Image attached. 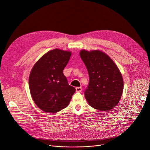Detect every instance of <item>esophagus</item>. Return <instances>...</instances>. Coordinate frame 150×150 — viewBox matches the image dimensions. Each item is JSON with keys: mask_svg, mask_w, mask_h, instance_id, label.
<instances>
[{"mask_svg": "<svg viewBox=\"0 0 150 150\" xmlns=\"http://www.w3.org/2000/svg\"><path fill=\"white\" fill-rule=\"evenodd\" d=\"M81 91H82V87H76V92H81Z\"/></svg>", "mask_w": 150, "mask_h": 150, "instance_id": "34e87169", "label": "esophagus"}]
</instances>
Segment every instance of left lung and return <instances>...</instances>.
Returning <instances> with one entry per match:
<instances>
[{"instance_id": "8db88e82", "label": "left lung", "mask_w": 150, "mask_h": 150, "mask_svg": "<svg viewBox=\"0 0 150 150\" xmlns=\"http://www.w3.org/2000/svg\"><path fill=\"white\" fill-rule=\"evenodd\" d=\"M81 58L89 75L85 97L92 108L109 111L118 104L123 93L122 74L112 59L100 50H82Z\"/></svg>"}]
</instances>
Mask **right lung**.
I'll return each mask as SVG.
<instances>
[{"label":"right lung","mask_w":150,"mask_h":150,"mask_svg":"<svg viewBox=\"0 0 150 150\" xmlns=\"http://www.w3.org/2000/svg\"><path fill=\"white\" fill-rule=\"evenodd\" d=\"M71 52L56 49L42 56L34 65L29 88L35 104L42 111L54 113L67 108L76 90L63 72Z\"/></svg>","instance_id":"right-lung-1"}]
</instances>
